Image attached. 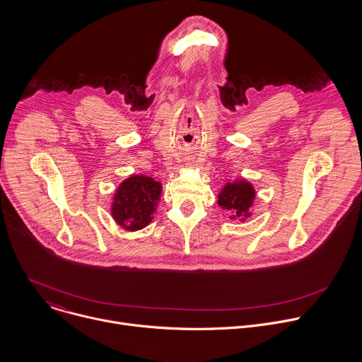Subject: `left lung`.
I'll return each mask as SVG.
<instances>
[{
  "instance_id": "8db88e82",
  "label": "left lung",
  "mask_w": 362,
  "mask_h": 362,
  "mask_svg": "<svg viewBox=\"0 0 362 362\" xmlns=\"http://www.w3.org/2000/svg\"><path fill=\"white\" fill-rule=\"evenodd\" d=\"M256 197V190L246 179H235L223 185L218 193V204L229 212L230 219L245 222L252 216V206Z\"/></svg>"
}]
</instances>
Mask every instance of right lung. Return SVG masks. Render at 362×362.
<instances>
[{"mask_svg": "<svg viewBox=\"0 0 362 362\" xmlns=\"http://www.w3.org/2000/svg\"><path fill=\"white\" fill-rule=\"evenodd\" d=\"M162 187L160 182L150 176H129L119 185L113 194L112 218L127 232L146 228L158 211Z\"/></svg>", "mask_w": 362, "mask_h": 362, "instance_id": "obj_1", "label": "right lung"}]
</instances>
